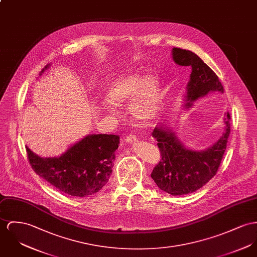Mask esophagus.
<instances>
[{"instance_id":"obj_1","label":"esophagus","mask_w":257,"mask_h":257,"mask_svg":"<svg viewBox=\"0 0 257 257\" xmlns=\"http://www.w3.org/2000/svg\"><path fill=\"white\" fill-rule=\"evenodd\" d=\"M136 141H137V137L135 135H130L125 138V143H127V144H133Z\"/></svg>"}]
</instances>
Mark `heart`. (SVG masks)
Instances as JSON below:
<instances>
[{
    "label": "heart",
    "instance_id": "obj_1",
    "mask_svg": "<svg viewBox=\"0 0 257 257\" xmlns=\"http://www.w3.org/2000/svg\"><path fill=\"white\" fill-rule=\"evenodd\" d=\"M160 98V80L155 72L142 75L131 72L121 75L114 80L107 89L103 106L115 111L114 104H124L132 100L128 105L131 118L137 122L152 120L158 114Z\"/></svg>",
    "mask_w": 257,
    "mask_h": 257
}]
</instances>
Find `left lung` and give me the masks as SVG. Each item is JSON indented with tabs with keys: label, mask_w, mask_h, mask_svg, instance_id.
Returning <instances> with one entry per match:
<instances>
[{
	"label": "left lung",
	"mask_w": 257,
	"mask_h": 257,
	"mask_svg": "<svg viewBox=\"0 0 257 257\" xmlns=\"http://www.w3.org/2000/svg\"><path fill=\"white\" fill-rule=\"evenodd\" d=\"M172 59L181 66H190L192 72L186 87L183 109L192 108L194 102L210 93H224V88L214 71L195 53L180 48L172 49ZM226 115V114H225ZM224 132L212 146L196 151L187 148L177 133L165 122L154 129L161 159L151 176L158 188L171 196H182L196 192L217 172L230 134V114L223 119Z\"/></svg>",
	"instance_id": "obj_1"
}]
</instances>
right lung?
<instances>
[{
    "mask_svg": "<svg viewBox=\"0 0 257 257\" xmlns=\"http://www.w3.org/2000/svg\"><path fill=\"white\" fill-rule=\"evenodd\" d=\"M47 64L40 72L50 67ZM117 135L89 134L71 145L59 157L42 158L27 146V156L34 171L59 191L73 197L98 193L112 173Z\"/></svg>",
    "mask_w": 257,
    "mask_h": 257,
    "instance_id": "1",
    "label": "right lung"
}]
</instances>
